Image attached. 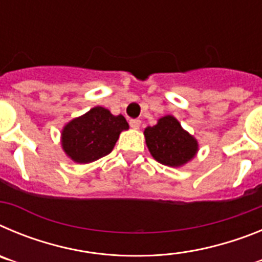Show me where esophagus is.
I'll return each instance as SVG.
<instances>
[{"label":"esophagus","mask_w":262,"mask_h":262,"mask_svg":"<svg viewBox=\"0 0 262 262\" xmlns=\"http://www.w3.org/2000/svg\"><path fill=\"white\" fill-rule=\"evenodd\" d=\"M140 124H142V122H140L139 119H131V120H129V126H131V128H134V129H139Z\"/></svg>","instance_id":"obj_1"}]
</instances>
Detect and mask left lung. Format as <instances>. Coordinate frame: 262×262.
<instances>
[{
    "instance_id": "8db88e82",
    "label": "left lung",
    "mask_w": 262,
    "mask_h": 262,
    "mask_svg": "<svg viewBox=\"0 0 262 262\" xmlns=\"http://www.w3.org/2000/svg\"><path fill=\"white\" fill-rule=\"evenodd\" d=\"M144 136L149 154L163 165L180 168L198 152L196 139L182 128L173 115L161 117L155 126L147 127Z\"/></svg>"
}]
</instances>
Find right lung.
Instances as JSON below:
<instances>
[{"label": "right lung", "mask_w": 262, "mask_h": 262, "mask_svg": "<svg viewBox=\"0 0 262 262\" xmlns=\"http://www.w3.org/2000/svg\"><path fill=\"white\" fill-rule=\"evenodd\" d=\"M128 129L123 115L96 106L69 120L61 129V148L77 164H89L110 154L122 131Z\"/></svg>", "instance_id": "obj_1"}]
</instances>
